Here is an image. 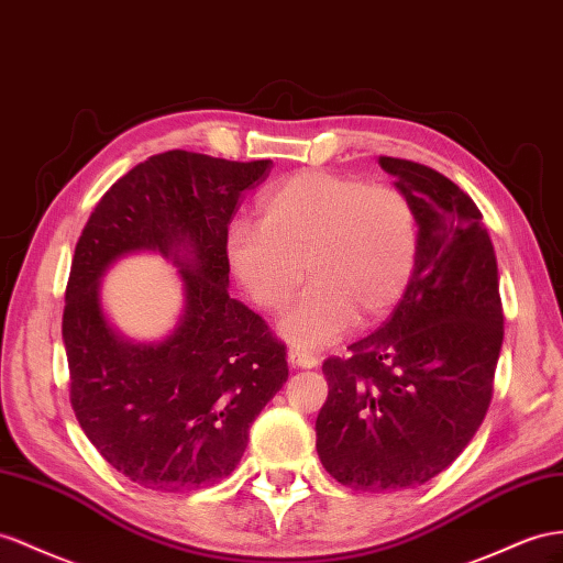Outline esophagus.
Here are the masks:
<instances>
[{
    "mask_svg": "<svg viewBox=\"0 0 563 563\" xmlns=\"http://www.w3.org/2000/svg\"><path fill=\"white\" fill-rule=\"evenodd\" d=\"M287 362H290L292 368H316L319 366V358H316L313 354L305 352V350H290L287 352Z\"/></svg>",
    "mask_w": 563,
    "mask_h": 563,
    "instance_id": "1",
    "label": "esophagus"
}]
</instances>
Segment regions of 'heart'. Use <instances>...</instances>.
<instances>
[{
    "instance_id": "1",
    "label": "heart",
    "mask_w": 563,
    "mask_h": 563,
    "mask_svg": "<svg viewBox=\"0 0 563 563\" xmlns=\"http://www.w3.org/2000/svg\"><path fill=\"white\" fill-rule=\"evenodd\" d=\"M262 223L235 221L225 256L247 295L280 311L307 276L313 280L283 316L297 347L335 342L390 311L411 280L419 225L409 197L393 185L305 170L258 201Z\"/></svg>"
}]
</instances>
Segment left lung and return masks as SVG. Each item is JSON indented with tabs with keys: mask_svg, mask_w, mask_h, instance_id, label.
I'll return each mask as SVG.
<instances>
[{
	"mask_svg": "<svg viewBox=\"0 0 563 563\" xmlns=\"http://www.w3.org/2000/svg\"><path fill=\"white\" fill-rule=\"evenodd\" d=\"M411 201L419 252L405 297L376 333L325 358L316 452L364 493L435 478L481 428L504 340L497 256L473 199L442 173L380 156Z\"/></svg>",
	"mask_w": 563,
	"mask_h": 563,
	"instance_id": "left-lung-1",
	"label": "left lung"
}]
</instances>
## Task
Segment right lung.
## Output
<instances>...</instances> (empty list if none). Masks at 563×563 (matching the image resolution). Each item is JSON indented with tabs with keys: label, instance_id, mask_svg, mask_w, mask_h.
I'll return each mask as SVG.
<instances>
[{
	"label": "right lung",
	"instance_id": "add662e5",
	"mask_svg": "<svg viewBox=\"0 0 563 563\" xmlns=\"http://www.w3.org/2000/svg\"><path fill=\"white\" fill-rule=\"evenodd\" d=\"M273 162L173 150L128 170L76 244L64 307L70 405L109 464L156 493H190L235 471L250 426L287 380L285 344L228 292L225 235L238 199ZM179 268L184 307L162 341L123 336L101 280L131 253Z\"/></svg>",
	"mask_w": 563,
	"mask_h": 563
}]
</instances>
